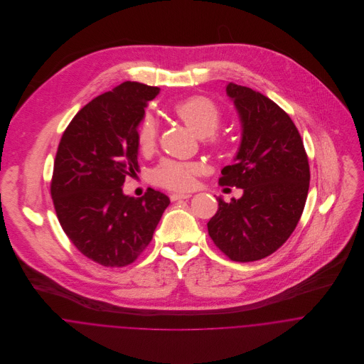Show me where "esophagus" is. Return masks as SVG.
I'll list each match as a JSON object with an SVG mask.
<instances>
[{"instance_id":"1","label":"esophagus","mask_w":364,"mask_h":364,"mask_svg":"<svg viewBox=\"0 0 364 364\" xmlns=\"http://www.w3.org/2000/svg\"><path fill=\"white\" fill-rule=\"evenodd\" d=\"M189 198H192L191 193H172V195H171V200H172V202L182 200V199H189Z\"/></svg>"}]
</instances>
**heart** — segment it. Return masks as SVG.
Segmentation results:
<instances>
[{"mask_svg":"<svg viewBox=\"0 0 364 364\" xmlns=\"http://www.w3.org/2000/svg\"><path fill=\"white\" fill-rule=\"evenodd\" d=\"M175 116L199 139L211 136L221 123V110L217 105L205 97H193L173 107ZM156 140V124L151 116L144 117L139 127V144L143 151L154 147ZM213 146H218L217 139L210 140ZM196 166L176 161H162L153 172L156 183L169 189H188L193 185Z\"/></svg>","mask_w":364,"mask_h":364,"instance_id":"1","label":"heart"}]
</instances>
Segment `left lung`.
I'll list each match as a JSON object with an SVG mask.
<instances>
[{
  "label": "left lung",
  "mask_w": 364,
  "mask_h": 364,
  "mask_svg": "<svg viewBox=\"0 0 364 364\" xmlns=\"http://www.w3.org/2000/svg\"><path fill=\"white\" fill-rule=\"evenodd\" d=\"M241 124V141L220 183L242 189L218 210L208 230L214 244L237 262L266 258L294 231L306 205L310 166L290 116L267 97L232 82L225 85Z\"/></svg>",
  "instance_id": "1"
}]
</instances>
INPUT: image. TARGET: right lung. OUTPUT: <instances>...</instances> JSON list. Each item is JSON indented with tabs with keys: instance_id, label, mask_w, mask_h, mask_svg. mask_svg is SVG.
<instances>
[{
	"instance_id": "1",
	"label": "right lung",
	"mask_w": 364,
	"mask_h": 364,
	"mask_svg": "<svg viewBox=\"0 0 364 364\" xmlns=\"http://www.w3.org/2000/svg\"><path fill=\"white\" fill-rule=\"evenodd\" d=\"M158 87L126 81L85 105L58 144L52 198L58 221L87 258L126 266L150 244L169 198L149 189L123 193L126 176L139 169V126Z\"/></svg>"
}]
</instances>
